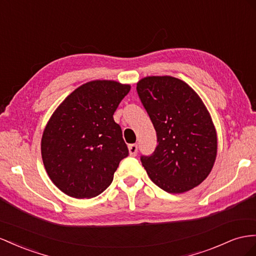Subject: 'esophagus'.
<instances>
[{
	"label": "esophagus",
	"mask_w": 256,
	"mask_h": 256,
	"mask_svg": "<svg viewBox=\"0 0 256 256\" xmlns=\"http://www.w3.org/2000/svg\"><path fill=\"white\" fill-rule=\"evenodd\" d=\"M128 150H129V154L131 156H136V152H138V145L136 144H129Z\"/></svg>",
	"instance_id": "1"
}]
</instances>
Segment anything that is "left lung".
<instances>
[{
	"instance_id": "8db88e82",
	"label": "left lung",
	"mask_w": 256,
	"mask_h": 256,
	"mask_svg": "<svg viewBox=\"0 0 256 256\" xmlns=\"http://www.w3.org/2000/svg\"><path fill=\"white\" fill-rule=\"evenodd\" d=\"M136 92L157 134L154 153L141 156L150 178L171 194L196 188L209 176L218 152L216 131L202 100L172 76L144 78Z\"/></svg>"
}]
</instances>
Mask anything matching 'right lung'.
Wrapping results in <instances>:
<instances>
[{"mask_svg":"<svg viewBox=\"0 0 256 256\" xmlns=\"http://www.w3.org/2000/svg\"><path fill=\"white\" fill-rule=\"evenodd\" d=\"M130 85L92 80L57 108L44 129L40 150L52 183L74 198H92L108 188L128 148L114 122Z\"/></svg>","mask_w":256,"mask_h":256,"instance_id":"obj_1","label":"right lung"}]
</instances>
